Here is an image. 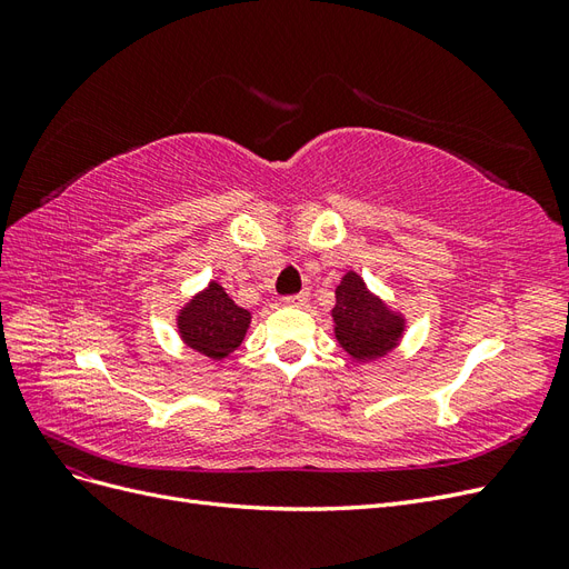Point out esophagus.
<instances>
[{"instance_id": "34e87169", "label": "esophagus", "mask_w": 569, "mask_h": 569, "mask_svg": "<svg viewBox=\"0 0 569 569\" xmlns=\"http://www.w3.org/2000/svg\"><path fill=\"white\" fill-rule=\"evenodd\" d=\"M308 299H311V295H308V291H299V295H295V297H284V303L287 306H297V308H306Z\"/></svg>"}]
</instances>
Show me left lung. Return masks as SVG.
<instances>
[{
    "label": "left lung",
    "instance_id": "8db88e82",
    "mask_svg": "<svg viewBox=\"0 0 569 569\" xmlns=\"http://www.w3.org/2000/svg\"><path fill=\"white\" fill-rule=\"evenodd\" d=\"M335 295V337L356 363H370L399 347L406 318L370 291L356 270L343 274Z\"/></svg>",
    "mask_w": 569,
    "mask_h": 569
}]
</instances>
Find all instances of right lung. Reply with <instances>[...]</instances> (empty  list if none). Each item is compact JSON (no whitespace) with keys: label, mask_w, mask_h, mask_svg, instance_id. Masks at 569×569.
Returning a JSON list of instances; mask_svg holds the SVG:
<instances>
[{"label":"right lung","mask_w":569,"mask_h":569,"mask_svg":"<svg viewBox=\"0 0 569 569\" xmlns=\"http://www.w3.org/2000/svg\"><path fill=\"white\" fill-rule=\"evenodd\" d=\"M251 313L237 306L216 280L189 299L178 313V335L189 349L211 358L226 360L242 347Z\"/></svg>","instance_id":"1"}]
</instances>
